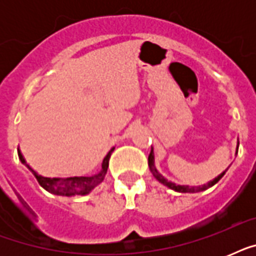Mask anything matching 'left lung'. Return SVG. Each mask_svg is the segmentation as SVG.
Here are the masks:
<instances>
[{
	"label": "left lung",
	"instance_id": "left-lung-1",
	"mask_svg": "<svg viewBox=\"0 0 256 256\" xmlns=\"http://www.w3.org/2000/svg\"><path fill=\"white\" fill-rule=\"evenodd\" d=\"M238 148H239V142H238V144H236V152H235V154H238ZM148 168H150L152 174L154 175V178H156L158 182L162 183V184H164V186L168 187V188H171V190L176 191V192H200V191H204V190H207V188H210V187L214 186L215 183H218L219 180L222 179L223 175L226 174V170H224L222 174H219L216 178L212 179V180H210V182L206 183V184H202V186L188 187V186H180V184H175L174 182H171V180H168V179L164 178V175L160 174V171L156 170V162H154V150H152V152H150V156H148Z\"/></svg>",
	"mask_w": 256,
	"mask_h": 256
}]
</instances>
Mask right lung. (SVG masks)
Listing matches in <instances>:
<instances>
[{
	"label": "right lung",
	"instance_id": "add662e5",
	"mask_svg": "<svg viewBox=\"0 0 256 256\" xmlns=\"http://www.w3.org/2000/svg\"><path fill=\"white\" fill-rule=\"evenodd\" d=\"M114 152V148L108 152V154L104 156V162H102V168L100 172H96L90 176H70V178H46L42 175L37 174L33 168L30 171L33 172L38 183L44 187L46 191H49L54 195H61V196H74V195H88L92 192L98 184L104 179V175L108 172V160L112 152ZM20 160L22 164H26L22 154H20Z\"/></svg>",
	"mask_w": 256,
	"mask_h": 256
}]
</instances>
